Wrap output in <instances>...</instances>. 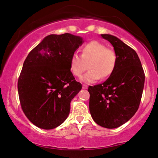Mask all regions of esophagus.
Wrapping results in <instances>:
<instances>
[{"instance_id":"1","label":"esophagus","mask_w":158,"mask_h":158,"mask_svg":"<svg viewBox=\"0 0 158 158\" xmlns=\"http://www.w3.org/2000/svg\"><path fill=\"white\" fill-rule=\"evenodd\" d=\"M83 89H87V88H88V85H83Z\"/></svg>"}]
</instances>
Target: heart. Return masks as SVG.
<instances>
[{"mask_svg":"<svg viewBox=\"0 0 158 158\" xmlns=\"http://www.w3.org/2000/svg\"><path fill=\"white\" fill-rule=\"evenodd\" d=\"M117 57L115 52L98 41H92L82 48L81 55L73 54L70 70L73 75L81 77L88 65L89 70L81 78L83 83H93L99 79H106L115 70Z\"/></svg>","mask_w":158,"mask_h":158,"instance_id":"b5f03b06","label":"heart"}]
</instances>
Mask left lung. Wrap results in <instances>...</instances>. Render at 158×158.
<instances>
[{"label":"left lung","mask_w":158,"mask_h":158,"mask_svg":"<svg viewBox=\"0 0 158 158\" xmlns=\"http://www.w3.org/2000/svg\"><path fill=\"white\" fill-rule=\"evenodd\" d=\"M114 47L117 62L104 83L88 87L89 110L97 124L107 129L122 126L137 112L142 98L144 73L137 54L111 34H101Z\"/></svg>","instance_id":"left-lung-1"}]
</instances>
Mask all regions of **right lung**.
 <instances>
[{"label":"right lung","mask_w":158,"mask_h":158,"mask_svg":"<svg viewBox=\"0 0 158 158\" xmlns=\"http://www.w3.org/2000/svg\"><path fill=\"white\" fill-rule=\"evenodd\" d=\"M83 42L69 33L50 34L26 58L19 96L23 113L36 127L52 129L68 118L71 101L82 88L70 70V59Z\"/></svg>","instance_id":"right-lung-1"}]
</instances>
